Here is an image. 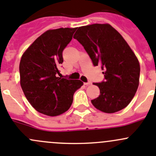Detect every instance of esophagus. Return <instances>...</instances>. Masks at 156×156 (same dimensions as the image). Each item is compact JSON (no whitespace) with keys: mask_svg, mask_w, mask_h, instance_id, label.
Instances as JSON below:
<instances>
[{"mask_svg":"<svg viewBox=\"0 0 156 156\" xmlns=\"http://www.w3.org/2000/svg\"><path fill=\"white\" fill-rule=\"evenodd\" d=\"M84 85H90L91 82H90V81H87V82H84Z\"/></svg>","mask_w":156,"mask_h":156,"instance_id":"1","label":"esophagus"}]
</instances>
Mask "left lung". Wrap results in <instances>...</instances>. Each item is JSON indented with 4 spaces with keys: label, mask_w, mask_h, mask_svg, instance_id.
Wrapping results in <instances>:
<instances>
[{
    "label": "left lung",
    "mask_w": 156,
    "mask_h": 156,
    "mask_svg": "<svg viewBox=\"0 0 156 156\" xmlns=\"http://www.w3.org/2000/svg\"><path fill=\"white\" fill-rule=\"evenodd\" d=\"M77 39L88 53L94 66H101L105 81L94 83L100 94L91 100L93 106L106 113L125 108L134 97L140 83L137 57L120 33L108 23L78 28Z\"/></svg>",
    "instance_id": "obj_1"
}]
</instances>
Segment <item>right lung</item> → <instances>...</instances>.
I'll list each match as a JSON object with an SVG mask.
<instances>
[{"label":"right lung","instance_id":"1","mask_svg":"<svg viewBox=\"0 0 156 156\" xmlns=\"http://www.w3.org/2000/svg\"><path fill=\"white\" fill-rule=\"evenodd\" d=\"M77 28L50 29L39 36L23 53L20 63V85L26 99L37 112L48 116L66 112L74 93L84 83L57 77L62 51Z\"/></svg>","mask_w":156,"mask_h":156}]
</instances>
